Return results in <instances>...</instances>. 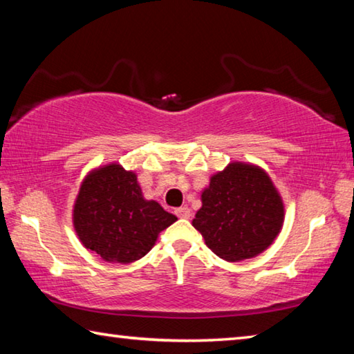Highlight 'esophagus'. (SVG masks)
Masks as SVG:
<instances>
[{"label":"esophagus","mask_w":354,"mask_h":354,"mask_svg":"<svg viewBox=\"0 0 354 354\" xmlns=\"http://www.w3.org/2000/svg\"><path fill=\"white\" fill-rule=\"evenodd\" d=\"M175 214L178 215L179 218H189L190 217V209L189 207H178L176 211H175Z\"/></svg>","instance_id":"34e87169"}]
</instances>
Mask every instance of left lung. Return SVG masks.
<instances>
[{
  "label": "left lung",
  "instance_id": "1",
  "mask_svg": "<svg viewBox=\"0 0 354 354\" xmlns=\"http://www.w3.org/2000/svg\"><path fill=\"white\" fill-rule=\"evenodd\" d=\"M284 215V201L268 173L234 160L209 179L192 225L215 254L237 262L270 247L283 230Z\"/></svg>",
  "mask_w": 354,
  "mask_h": 354
}]
</instances>
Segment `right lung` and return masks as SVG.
Instances as JSON below:
<instances>
[{
    "label": "right lung",
    "instance_id": "1",
    "mask_svg": "<svg viewBox=\"0 0 354 354\" xmlns=\"http://www.w3.org/2000/svg\"><path fill=\"white\" fill-rule=\"evenodd\" d=\"M176 220L158 201L143 198L136 173L118 162L88 171L73 205L77 239L106 262L142 259Z\"/></svg>",
    "mask_w": 354,
    "mask_h": 354
}]
</instances>
